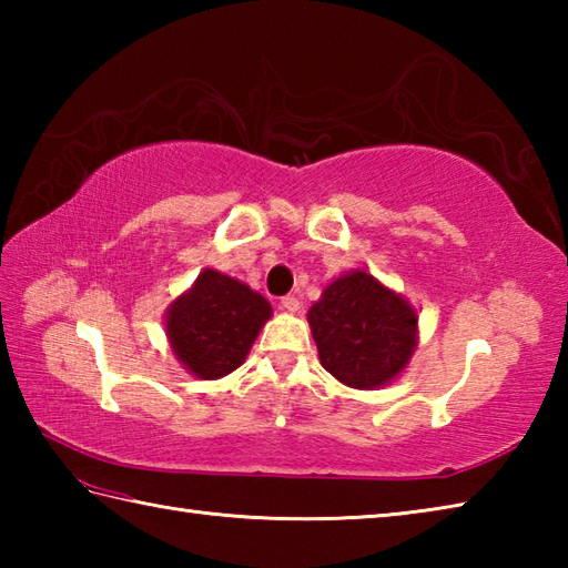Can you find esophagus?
<instances>
[{
	"label": "esophagus",
	"mask_w": 568,
	"mask_h": 568,
	"mask_svg": "<svg viewBox=\"0 0 568 568\" xmlns=\"http://www.w3.org/2000/svg\"><path fill=\"white\" fill-rule=\"evenodd\" d=\"M281 307L287 312H297L300 310V300L295 295H285L281 297Z\"/></svg>",
	"instance_id": "esophagus-1"
}]
</instances>
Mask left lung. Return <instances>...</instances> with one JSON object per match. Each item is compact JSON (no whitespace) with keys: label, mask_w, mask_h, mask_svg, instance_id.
I'll return each instance as SVG.
<instances>
[{"label":"left lung","mask_w":568,"mask_h":568,"mask_svg":"<svg viewBox=\"0 0 568 568\" xmlns=\"http://www.w3.org/2000/svg\"><path fill=\"white\" fill-rule=\"evenodd\" d=\"M307 322L322 366L352 388L368 390L393 381L413 356L417 315L364 271L327 285Z\"/></svg>","instance_id":"8db88e82"}]
</instances>
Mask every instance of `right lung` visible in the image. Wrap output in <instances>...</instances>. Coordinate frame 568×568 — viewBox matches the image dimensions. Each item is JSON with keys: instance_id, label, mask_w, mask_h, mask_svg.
I'll list each match as a JSON object with an SVG mask.
<instances>
[{"instance_id": "right-lung-1", "label": "right lung", "mask_w": 568, "mask_h": 568, "mask_svg": "<svg viewBox=\"0 0 568 568\" xmlns=\"http://www.w3.org/2000/svg\"><path fill=\"white\" fill-rule=\"evenodd\" d=\"M268 317V300L234 277L207 268L192 291L168 310L165 329L185 368L197 378L214 381L244 364Z\"/></svg>"}]
</instances>
